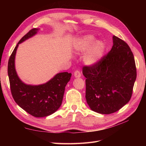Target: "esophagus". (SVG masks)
Listing matches in <instances>:
<instances>
[{"mask_svg": "<svg viewBox=\"0 0 146 146\" xmlns=\"http://www.w3.org/2000/svg\"><path fill=\"white\" fill-rule=\"evenodd\" d=\"M74 76L76 77V78H78L81 76V73L80 71L79 70H76V71L74 72Z\"/></svg>", "mask_w": 146, "mask_h": 146, "instance_id": "esophagus-1", "label": "esophagus"}]
</instances>
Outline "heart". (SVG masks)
Wrapping results in <instances>:
<instances>
[{
    "label": "heart",
    "mask_w": 146,
    "mask_h": 146,
    "mask_svg": "<svg viewBox=\"0 0 146 146\" xmlns=\"http://www.w3.org/2000/svg\"><path fill=\"white\" fill-rule=\"evenodd\" d=\"M95 38L91 35H86L75 44V50L78 53L85 52L84 61L88 64H94L100 60L104 54L105 46L100 41L95 42Z\"/></svg>",
    "instance_id": "b5f03b06"
}]
</instances>
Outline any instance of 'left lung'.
Instances as JSON below:
<instances>
[{"label": "left lung", "mask_w": 146, "mask_h": 146, "mask_svg": "<svg viewBox=\"0 0 146 146\" xmlns=\"http://www.w3.org/2000/svg\"><path fill=\"white\" fill-rule=\"evenodd\" d=\"M113 46L107 55L94 64L85 65V98L95 112L108 114L129 102L136 78L134 56L129 45L113 36Z\"/></svg>", "instance_id": "1"}]
</instances>
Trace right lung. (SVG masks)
<instances>
[{
  "instance_id": "obj_1",
  "label": "right lung",
  "mask_w": 146,
  "mask_h": 146,
  "mask_svg": "<svg viewBox=\"0 0 146 146\" xmlns=\"http://www.w3.org/2000/svg\"><path fill=\"white\" fill-rule=\"evenodd\" d=\"M38 29H32L17 43L10 56L8 63L11 92L16 103L31 115L36 117H46L55 113L62 103L66 84L71 74L61 72L56 74L45 84L38 86L25 85L16 74L15 58L18 44L32 37Z\"/></svg>"
}]
</instances>
